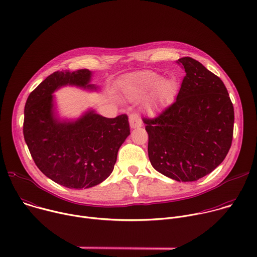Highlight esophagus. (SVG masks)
<instances>
[{
	"instance_id": "obj_1",
	"label": "esophagus",
	"mask_w": 257,
	"mask_h": 257,
	"mask_svg": "<svg viewBox=\"0 0 257 257\" xmlns=\"http://www.w3.org/2000/svg\"><path fill=\"white\" fill-rule=\"evenodd\" d=\"M129 124H130V127L132 129L134 128H138V127H141L142 126V120L140 118L139 115L137 114H132L130 115L129 117Z\"/></svg>"
}]
</instances>
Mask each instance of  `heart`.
<instances>
[{"label": "heart", "mask_w": 257, "mask_h": 257, "mask_svg": "<svg viewBox=\"0 0 257 257\" xmlns=\"http://www.w3.org/2000/svg\"><path fill=\"white\" fill-rule=\"evenodd\" d=\"M123 87L130 99H140L151 91L148 108L151 112L170 102L176 93V82L171 78H162L153 71H139L123 80Z\"/></svg>", "instance_id": "1"}]
</instances>
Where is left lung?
Masks as SVG:
<instances>
[{
	"label": "left lung",
	"instance_id": "8db88e82",
	"mask_svg": "<svg viewBox=\"0 0 257 257\" xmlns=\"http://www.w3.org/2000/svg\"><path fill=\"white\" fill-rule=\"evenodd\" d=\"M176 101L156 119L143 118L149 158L161 174L193 182L222 164L232 144L234 107L224 82L201 63L184 57Z\"/></svg>",
	"mask_w": 257,
	"mask_h": 257
}]
</instances>
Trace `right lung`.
Returning <instances> with one entry per match:
<instances>
[{"instance_id": "obj_1", "label": "right lung", "mask_w": 257, "mask_h": 257, "mask_svg": "<svg viewBox=\"0 0 257 257\" xmlns=\"http://www.w3.org/2000/svg\"><path fill=\"white\" fill-rule=\"evenodd\" d=\"M91 77L88 69L57 71L29 94L24 108L23 134L35 165L70 189H86L104 181L130 135L126 115L109 119L89 108L76 119L59 116L53 93L67 85L97 91Z\"/></svg>"}]
</instances>
